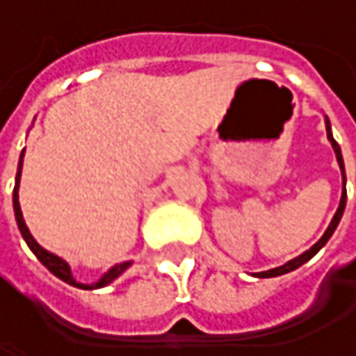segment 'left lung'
Masks as SVG:
<instances>
[{
	"label": "left lung",
	"instance_id": "left-lung-1",
	"mask_svg": "<svg viewBox=\"0 0 356 356\" xmlns=\"http://www.w3.org/2000/svg\"><path fill=\"white\" fill-rule=\"evenodd\" d=\"M325 131H327V140H330V144H332V148H334V154H336V161H338V167H340V173H342V195H340L338 210H336V214L332 216V222L327 225L325 233L321 235L318 243H314V245L307 249V251H303L301 255H297V257L289 259L286 264H282V266H278V268H272V270H266V272H257V274H253V276H257V278L282 276V274H286V272L297 270V268H299V266H303L305 261H309V259H312V257H314V255H316V253H318V251L327 243V239L334 235V231H336V227H338V222H340V218H342V214H344V208H346V173H344V161H342L340 146H338V142H336V140H334V136H332V125H330V119H327V117H325Z\"/></svg>",
	"mask_w": 356,
	"mask_h": 356
}]
</instances>
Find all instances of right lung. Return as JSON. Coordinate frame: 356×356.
I'll return each instance as SVG.
<instances>
[{"instance_id": "obj_1", "label": "right lung", "mask_w": 356, "mask_h": 356, "mask_svg": "<svg viewBox=\"0 0 356 356\" xmlns=\"http://www.w3.org/2000/svg\"><path fill=\"white\" fill-rule=\"evenodd\" d=\"M22 163H24V150H22V154H20V161H18V171H16V185H14V195H12V202H14V214H16V222H18V229H20V235H22V239L26 241V245L31 248V251L35 253L36 257H38V261L51 272V274H55L59 280H63V282H67V284H72V286H76V289H86V291H90V289H103V286H107L111 284L115 278H119L129 266H131V261H121V264H115L113 268H108L107 272L97 280V282H92V284H84V282H78L76 278H74V274H72V268H70V264L63 259V257H59V255H55V253H51V251H47L44 248H40L38 243H36V239L31 235V231H29V227H26V222H24V216H22V210H20V195H18V191H20V177H22Z\"/></svg>"}]
</instances>
